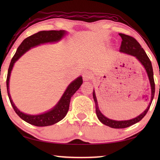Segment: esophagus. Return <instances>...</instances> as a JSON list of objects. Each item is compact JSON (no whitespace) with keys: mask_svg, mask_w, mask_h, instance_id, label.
I'll return each instance as SVG.
<instances>
[{"mask_svg":"<svg viewBox=\"0 0 160 160\" xmlns=\"http://www.w3.org/2000/svg\"><path fill=\"white\" fill-rule=\"evenodd\" d=\"M82 76H83V80L84 81H88L92 78L93 75L90 72V71H84L83 75H82Z\"/></svg>","mask_w":160,"mask_h":160,"instance_id":"obj_1","label":"esophagus"}]
</instances>
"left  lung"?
<instances>
[{
    "instance_id": "obj_1",
    "label": "left lung",
    "mask_w": 160,
    "mask_h": 160,
    "mask_svg": "<svg viewBox=\"0 0 160 160\" xmlns=\"http://www.w3.org/2000/svg\"><path fill=\"white\" fill-rule=\"evenodd\" d=\"M119 35L121 36V38L122 39L120 52L136 58L137 60H138L139 62L142 64V65L144 67L146 71H147L151 88V101L150 102H149V104L148 107L147 108V109H145V111L144 112H142V113L140 115H139L138 116L128 120L118 121L111 120V119L105 117L104 115L101 113V111L99 109V107H98L96 92H95V91L93 89V100L95 101V104H96V112L98 120L104 125H107L108 127L113 128H127L130 127L131 125L136 124L138 122H140L142 119L145 116L146 114H147L148 112L149 108L151 107L152 101L153 100L155 95V82L153 78V71H152V64L150 59L148 58V56L144 52L143 48H142L141 45H140V43H139L134 38H132V37L130 36L123 34V33H119Z\"/></svg>"
}]
</instances>
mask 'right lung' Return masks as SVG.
I'll list each match as a JSON object with an SVG mask.
<instances>
[{
    "label": "right lung",
    "mask_w": 160,
    "mask_h": 160,
    "mask_svg": "<svg viewBox=\"0 0 160 160\" xmlns=\"http://www.w3.org/2000/svg\"><path fill=\"white\" fill-rule=\"evenodd\" d=\"M67 33V32L64 30H60V31L52 30V31H41L31 36L28 37L23 40L22 42L18 47L16 53L12 58L11 62H10L6 81L7 89H8L9 101L16 114L22 120L30 124L36 126V127H47V126L53 125L62 120L66 116L67 112L69 111L71 97L76 92V91L79 89L81 84H82V77L79 76L69 84L58 102L50 110L41 114L29 115L20 111L13 102L11 96H10L9 84L10 75H11L13 67L16 61L31 48L39 45L40 44L58 42L65 36Z\"/></svg>",
    "instance_id": "add662e5"
}]
</instances>
